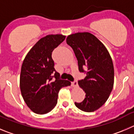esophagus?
Here are the masks:
<instances>
[{
    "label": "esophagus",
    "instance_id": "esophagus-1",
    "mask_svg": "<svg viewBox=\"0 0 134 134\" xmlns=\"http://www.w3.org/2000/svg\"><path fill=\"white\" fill-rule=\"evenodd\" d=\"M72 87H77V81H76V80H75V81H72Z\"/></svg>",
    "mask_w": 134,
    "mask_h": 134
}]
</instances>
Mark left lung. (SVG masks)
<instances>
[{
    "mask_svg": "<svg viewBox=\"0 0 134 134\" xmlns=\"http://www.w3.org/2000/svg\"><path fill=\"white\" fill-rule=\"evenodd\" d=\"M66 43L75 53L80 72L86 74L79 80L85 97L75 105L84 112H93L103 106L114 85V66L110 54L104 44L91 34L77 33L68 35Z\"/></svg>",
    "mask_w": 134,
    "mask_h": 134,
    "instance_id": "1",
    "label": "left lung"
}]
</instances>
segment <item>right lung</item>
Listing matches in <instances>:
<instances>
[{
  "label": "right lung",
  "instance_id": "add662e5",
  "mask_svg": "<svg viewBox=\"0 0 134 134\" xmlns=\"http://www.w3.org/2000/svg\"><path fill=\"white\" fill-rule=\"evenodd\" d=\"M66 36L49 35L41 38L24 60L20 74L21 95L27 107L36 114L51 111L57 103L58 92L70 81L60 80L54 68L52 52Z\"/></svg>",
  "mask_w": 134,
  "mask_h": 134
}]
</instances>
